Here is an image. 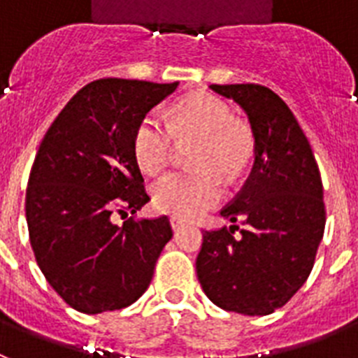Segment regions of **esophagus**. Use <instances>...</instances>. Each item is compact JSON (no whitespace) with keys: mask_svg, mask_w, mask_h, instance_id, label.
Wrapping results in <instances>:
<instances>
[{"mask_svg":"<svg viewBox=\"0 0 358 358\" xmlns=\"http://www.w3.org/2000/svg\"><path fill=\"white\" fill-rule=\"evenodd\" d=\"M171 227H173L174 231H178V229H182V227H184L185 225V222L182 220V218H178V216H171Z\"/></svg>","mask_w":358,"mask_h":358,"instance_id":"34e87169","label":"esophagus"}]
</instances>
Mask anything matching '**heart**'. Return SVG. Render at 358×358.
Segmentation results:
<instances>
[{
  "label": "heart",
  "instance_id": "b5f03b06",
  "mask_svg": "<svg viewBox=\"0 0 358 358\" xmlns=\"http://www.w3.org/2000/svg\"><path fill=\"white\" fill-rule=\"evenodd\" d=\"M176 140L196 142L191 155L194 171L169 173L152 185V202L162 213L191 220L220 202L225 180L233 182L248 167L253 136L233 110L213 94H193L180 101L171 123L160 110H149L134 131L133 149L145 173H160L169 164Z\"/></svg>",
  "mask_w": 358,
  "mask_h": 358
}]
</instances>
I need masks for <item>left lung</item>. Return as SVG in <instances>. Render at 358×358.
<instances>
[{
	"mask_svg": "<svg viewBox=\"0 0 358 358\" xmlns=\"http://www.w3.org/2000/svg\"><path fill=\"white\" fill-rule=\"evenodd\" d=\"M248 114L253 169L220 211L233 225L203 231L196 275L203 293L225 311L269 315L308 280L324 236L322 180L299 122L271 89L257 83L211 85ZM246 225L238 237L236 220Z\"/></svg>",
	"mask_w": 358,
	"mask_h": 358,
	"instance_id": "1",
	"label": "left lung"
}]
</instances>
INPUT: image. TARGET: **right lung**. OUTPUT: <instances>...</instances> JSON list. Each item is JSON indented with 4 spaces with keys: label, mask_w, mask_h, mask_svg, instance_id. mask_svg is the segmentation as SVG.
Segmentation results:
<instances>
[{
    "label": "right lung",
    "mask_w": 358,
    "mask_h": 358,
    "mask_svg": "<svg viewBox=\"0 0 358 358\" xmlns=\"http://www.w3.org/2000/svg\"><path fill=\"white\" fill-rule=\"evenodd\" d=\"M178 82L103 78L72 96L36 155L25 213L36 262L52 289L80 313L136 302L173 238L169 218H127L151 198L134 158L140 120Z\"/></svg>",
    "instance_id": "obj_1"
}]
</instances>
